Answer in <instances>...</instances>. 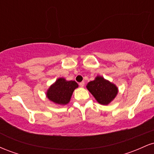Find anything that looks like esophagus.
Here are the masks:
<instances>
[{
	"mask_svg": "<svg viewBox=\"0 0 154 154\" xmlns=\"http://www.w3.org/2000/svg\"><path fill=\"white\" fill-rule=\"evenodd\" d=\"M79 85V86H80L81 88H83V87H84V85H85V82H80Z\"/></svg>",
	"mask_w": 154,
	"mask_h": 154,
	"instance_id": "34e87169",
	"label": "esophagus"
}]
</instances>
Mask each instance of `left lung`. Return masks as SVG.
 Returning a JSON list of instances; mask_svg holds the SVG:
<instances>
[{"label":"left lung","instance_id":"1","mask_svg":"<svg viewBox=\"0 0 154 154\" xmlns=\"http://www.w3.org/2000/svg\"><path fill=\"white\" fill-rule=\"evenodd\" d=\"M86 88L97 101L102 105L110 103L118 93V88L115 85L101 76H97L94 80L88 82Z\"/></svg>","mask_w":154,"mask_h":154}]
</instances>
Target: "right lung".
Listing matches in <instances>:
<instances>
[{
    "instance_id": "add662e5",
    "label": "right lung",
    "mask_w": 154,
    "mask_h": 154,
    "mask_svg": "<svg viewBox=\"0 0 154 154\" xmlns=\"http://www.w3.org/2000/svg\"><path fill=\"white\" fill-rule=\"evenodd\" d=\"M77 88H78V84L75 81H66L61 77L50 86L47 91L46 96L55 103L66 105L70 101L72 93Z\"/></svg>"
}]
</instances>
